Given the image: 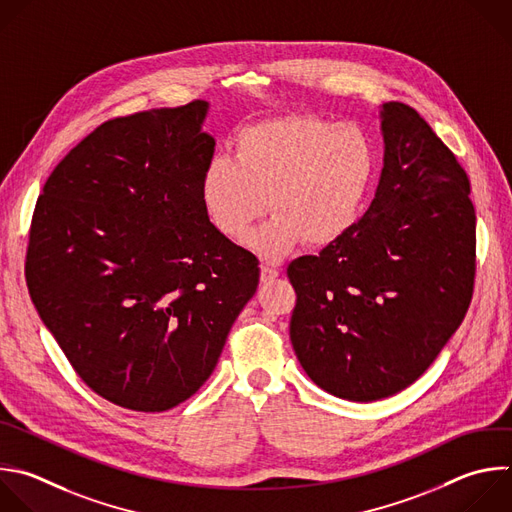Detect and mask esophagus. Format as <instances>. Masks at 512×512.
<instances>
[{
    "mask_svg": "<svg viewBox=\"0 0 512 512\" xmlns=\"http://www.w3.org/2000/svg\"><path fill=\"white\" fill-rule=\"evenodd\" d=\"M277 275H279V271H277L275 267H269V265H263V267H261V281H263V283L273 281Z\"/></svg>",
    "mask_w": 512,
    "mask_h": 512,
    "instance_id": "34e87169",
    "label": "esophagus"
}]
</instances>
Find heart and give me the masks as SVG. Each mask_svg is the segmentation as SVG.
I'll return each mask as SVG.
<instances>
[{"label": "heart", "mask_w": 512, "mask_h": 512, "mask_svg": "<svg viewBox=\"0 0 512 512\" xmlns=\"http://www.w3.org/2000/svg\"><path fill=\"white\" fill-rule=\"evenodd\" d=\"M376 173V146L352 122L317 116H281L243 128L233 158H215L201 195L213 227L243 243L267 213L275 217L251 239L277 259L303 239L325 247L356 223Z\"/></svg>", "instance_id": "obj_1"}]
</instances>
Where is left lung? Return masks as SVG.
<instances>
[{
    "label": "left lung",
    "instance_id": "obj_1",
    "mask_svg": "<svg viewBox=\"0 0 512 512\" xmlns=\"http://www.w3.org/2000/svg\"><path fill=\"white\" fill-rule=\"evenodd\" d=\"M370 209L319 255L289 263V337L325 392L374 402L414 384L462 323L476 277V213L454 152L408 104L382 110Z\"/></svg>",
    "mask_w": 512,
    "mask_h": 512
}]
</instances>
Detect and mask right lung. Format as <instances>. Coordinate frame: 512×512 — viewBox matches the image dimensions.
<instances>
[{"label": "right lung", "instance_id": "right-lung-1", "mask_svg": "<svg viewBox=\"0 0 512 512\" xmlns=\"http://www.w3.org/2000/svg\"><path fill=\"white\" fill-rule=\"evenodd\" d=\"M205 100L110 118L52 170L26 253L32 301L78 378L134 412L189 400L253 297L259 261L223 237L201 185Z\"/></svg>", "mask_w": 512, "mask_h": 512}]
</instances>
